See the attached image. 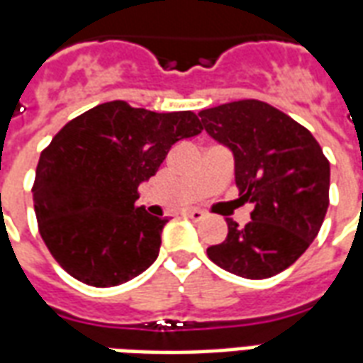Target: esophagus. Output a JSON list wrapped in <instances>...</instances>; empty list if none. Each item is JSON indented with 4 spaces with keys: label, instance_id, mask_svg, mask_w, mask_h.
<instances>
[{
    "label": "esophagus",
    "instance_id": "34e87169",
    "mask_svg": "<svg viewBox=\"0 0 363 363\" xmlns=\"http://www.w3.org/2000/svg\"><path fill=\"white\" fill-rule=\"evenodd\" d=\"M185 216H187V218H191V220L199 222L203 220V216H205V214L201 213V211H197V208H191V211H185Z\"/></svg>",
    "mask_w": 363,
    "mask_h": 363
}]
</instances>
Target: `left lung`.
Segmentation results:
<instances>
[{
  "label": "left lung",
  "instance_id": "8db88e82",
  "mask_svg": "<svg viewBox=\"0 0 363 363\" xmlns=\"http://www.w3.org/2000/svg\"><path fill=\"white\" fill-rule=\"evenodd\" d=\"M201 129L234 156L240 201L251 220L228 218V236L207 250L224 271L259 280L296 263L319 234L329 208L330 166L319 143L290 116L261 100L201 110Z\"/></svg>",
  "mask_w": 363,
  "mask_h": 363
}]
</instances>
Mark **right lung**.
I'll list each match as a JSON object with an SVG mask.
<instances>
[{"mask_svg": "<svg viewBox=\"0 0 363 363\" xmlns=\"http://www.w3.org/2000/svg\"><path fill=\"white\" fill-rule=\"evenodd\" d=\"M199 133L193 112L158 113L113 100L55 135L36 166L33 201L42 240L73 279L118 286L155 263L168 218L135 207L137 189L176 143Z\"/></svg>", "mask_w": 363, "mask_h": 363, "instance_id": "right-lung-1", "label": "right lung"}]
</instances>
